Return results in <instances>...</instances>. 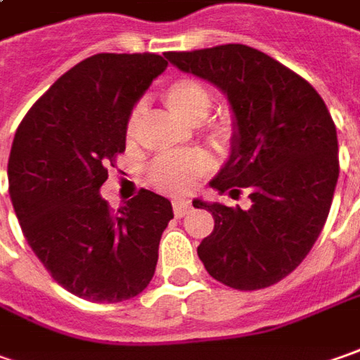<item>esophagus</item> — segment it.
Wrapping results in <instances>:
<instances>
[{
	"label": "esophagus",
	"instance_id": "1",
	"mask_svg": "<svg viewBox=\"0 0 360 360\" xmlns=\"http://www.w3.org/2000/svg\"><path fill=\"white\" fill-rule=\"evenodd\" d=\"M172 210H174V216L176 218H184L186 214L192 210V204L188 202V200H174V204H172Z\"/></svg>",
	"mask_w": 360,
	"mask_h": 360
}]
</instances>
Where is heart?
Instances as JSON below:
<instances>
[{"label": "heart", "instance_id": "heart-1", "mask_svg": "<svg viewBox=\"0 0 360 360\" xmlns=\"http://www.w3.org/2000/svg\"><path fill=\"white\" fill-rule=\"evenodd\" d=\"M164 101L180 118L198 122L210 110V93L204 84L192 77H180L164 89ZM142 118V107L130 110L127 120V134L134 136ZM214 168V158L208 152H166L156 156L150 164L146 176L152 184L170 194L188 192L196 184L198 178L206 176Z\"/></svg>", "mask_w": 360, "mask_h": 360}]
</instances>
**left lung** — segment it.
<instances>
[{
    "label": "left lung",
    "mask_w": 360,
    "mask_h": 360,
    "mask_svg": "<svg viewBox=\"0 0 360 360\" xmlns=\"http://www.w3.org/2000/svg\"><path fill=\"white\" fill-rule=\"evenodd\" d=\"M166 59L228 95L238 130L230 160L210 184L252 198L250 210L194 200L214 216L198 255L231 289L274 285L307 257L331 210L339 144L325 101L285 65L240 43L170 51Z\"/></svg>",
    "instance_id": "8db88e82"
}]
</instances>
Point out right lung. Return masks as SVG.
<instances>
[{
  "label": "right lung",
  "instance_id": "1",
  "mask_svg": "<svg viewBox=\"0 0 360 360\" xmlns=\"http://www.w3.org/2000/svg\"><path fill=\"white\" fill-rule=\"evenodd\" d=\"M166 65L156 53L93 55L51 84L15 132L7 176L17 219L77 297L127 301L154 276L170 202L142 188L115 212L98 190L124 152L130 110Z\"/></svg>",
  "mask_w": 360,
  "mask_h": 360
}]
</instances>
